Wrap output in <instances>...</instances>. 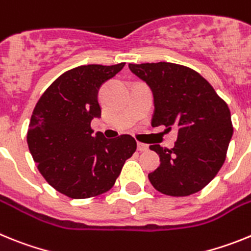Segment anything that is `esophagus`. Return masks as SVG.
<instances>
[{"label":"esophagus","mask_w":251,"mask_h":251,"mask_svg":"<svg viewBox=\"0 0 251 251\" xmlns=\"http://www.w3.org/2000/svg\"><path fill=\"white\" fill-rule=\"evenodd\" d=\"M148 150V146L145 145V143H138V151L139 152H145V151Z\"/></svg>","instance_id":"obj_1"}]
</instances>
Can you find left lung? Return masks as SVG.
Returning a JSON list of instances; mask_svg holds the SVG:
<instances>
[{"mask_svg":"<svg viewBox=\"0 0 251 251\" xmlns=\"http://www.w3.org/2000/svg\"><path fill=\"white\" fill-rule=\"evenodd\" d=\"M129 69L152 89V127L178 130L174 148L150 146L161 161L148 175L151 183L168 196L196 194L225 162L234 130L229 106L206 79L187 66L161 61L129 64Z\"/></svg>","mask_w":251,"mask_h":251,"instance_id":"left-lung-1","label":"left lung"}]
</instances>
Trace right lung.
I'll use <instances>...</instances> for the list:
<instances>
[{
	"label": "right lung",
	"mask_w": 251,
	"mask_h": 251,
	"mask_svg": "<svg viewBox=\"0 0 251 251\" xmlns=\"http://www.w3.org/2000/svg\"><path fill=\"white\" fill-rule=\"evenodd\" d=\"M126 63L92 64L60 75L37 101L27 130V145L40 174L50 186L72 199H88L109 191L124 162L136 152L129 134L106 139L93 137L90 123L101 114V84Z\"/></svg>",
	"instance_id": "right-lung-1"
}]
</instances>
